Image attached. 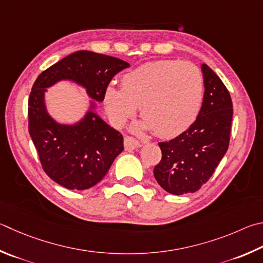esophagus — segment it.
Instances as JSON below:
<instances>
[{"mask_svg": "<svg viewBox=\"0 0 263 263\" xmlns=\"http://www.w3.org/2000/svg\"><path fill=\"white\" fill-rule=\"evenodd\" d=\"M141 144L137 139L132 137H125L124 138V147H125L126 151H132V149H136V148L140 147Z\"/></svg>", "mask_w": 263, "mask_h": 263, "instance_id": "1", "label": "esophagus"}]
</instances>
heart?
I'll list each match as a JSON object with an SVG mask.
<instances>
[{
    "label": "heart",
    "mask_w": 263,
    "mask_h": 263,
    "mask_svg": "<svg viewBox=\"0 0 263 263\" xmlns=\"http://www.w3.org/2000/svg\"><path fill=\"white\" fill-rule=\"evenodd\" d=\"M104 107L117 126L133 116L161 138L180 135L197 119L203 100V78L197 66L175 60L147 62L122 77V88L108 86Z\"/></svg>",
    "instance_id": "1"
}]
</instances>
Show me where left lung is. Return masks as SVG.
Here are the masks:
<instances>
[{
	"mask_svg": "<svg viewBox=\"0 0 263 263\" xmlns=\"http://www.w3.org/2000/svg\"><path fill=\"white\" fill-rule=\"evenodd\" d=\"M203 101L195 122L175 139L159 142L162 159L154 177L166 192L194 193L212 177L230 141L232 101L229 90L207 64H201Z\"/></svg>",
	"mask_w": 263,
	"mask_h": 263,
	"instance_id": "left-lung-1",
	"label": "left lung"
}]
</instances>
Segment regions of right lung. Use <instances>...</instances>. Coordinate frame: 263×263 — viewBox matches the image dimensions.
Instances as JSON below:
<instances>
[{"label": "right lung", "mask_w": 263, "mask_h": 263, "mask_svg": "<svg viewBox=\"0 0 263 263\" xmlns=\"http://www.w3.org/2000/svg\"><path fill=\"white\" fill-rule=\"evenodd\" d=\"M130 66L116 57L79 50L41 72L28 99V132L45 173L69 190L97 185L124 149L123 136L94 111L114 76ZM61 80L82 85L91 98L90 109L79 122L61 124L46 111V88Z\"/></svg>", "instance_id": "obj_1"}]
</instances>
